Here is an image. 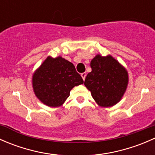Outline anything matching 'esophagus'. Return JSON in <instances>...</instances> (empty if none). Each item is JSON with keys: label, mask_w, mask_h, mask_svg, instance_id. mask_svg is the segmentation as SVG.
<instances>
[{"label": "esophagus", "mask_w": 155, "mask_h": 155, "mask_svg": "<svg viewBox=\"0 0 155 155\" xmlns=\"http://www.w3.org/2000/svg\"><path fill=\"white\" fill-rule=\"evenodd\" d=\"M81 76H82V79H83V80H85V77H86V73H82V74H81Z\"/></svg>", "instance_id": "34e87169"}]
</instances>
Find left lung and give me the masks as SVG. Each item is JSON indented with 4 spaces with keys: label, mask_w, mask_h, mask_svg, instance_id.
I'll use <instances>...</instances> for the list:
<instances>
[{
    "label": "left lung",
    "mask_w": 155,
    "mask_h": 155,
    "mask_svg": "<svg viewBox=\"0 0 155 155\" xmlns=\"http://www.w3.org/2000/svg\"><path fill=\"white\" fill-rule=\"evenodd\" d=\"M91 72L87 73L84 85L99 107L115 106L127 87V70L110 54H97L91 61Z\"/></svg>",
    "instance_id": "left-lung-1"
}]
</instances>
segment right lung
Wrapping results in <instances>:
<instances>
[{"label":"right lung","mask_w":155,"mask_h":155,"mask_svg":"<svg viewBox=\"0 0 155 155\" xmlns=\"http://www.w3.org/2000/svg\"><path fill=\"white\" fill-rule=\"evenodd\" d=\"M81 84L83 79L74 65L61 56H48L32 76L34 94L49 107H61L73 87Z\"/></svg>","instance_id":"right-lung-1"}]
</instances>
